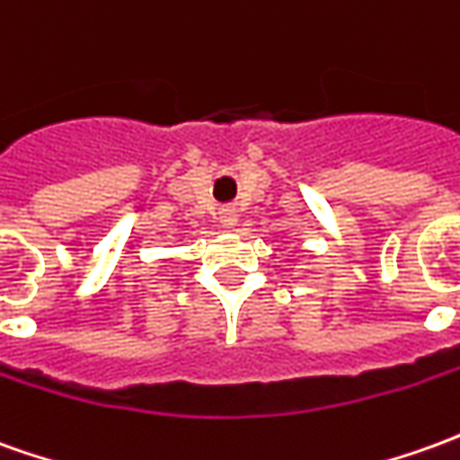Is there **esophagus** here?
I'll list each match as a JSON object with an SVG mask.
<instances>
[{"label": "esophagus", "instance_id": "34e87169", "mask_svg": "<svg viewBox=\"0 0 460 460\" xmlns=\"http://www.w3.org/2000/svg\"><path fill=\"white\" fill-rule=\"evenodd\" d=\"M236 221H239V214H236V208H221L219 211V224L224 229H234L236 226Z\"/></svg>", "mask_w": 460, "mask_h": 460}]
</instances>
